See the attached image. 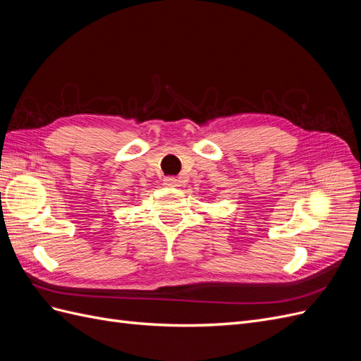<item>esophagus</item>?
<instances>
[{"label": "esophagus", "mask_w": 361, "mask_h": 361, "mask_svg": "<svg viewBox=\"0 0 361 361\" xmlns=\"http://www.w3.org/2000/svg\"><path fill=\"white\" fill-rule=\"evenodd\" d=\"M178 183H179V180L174 176L164 178V185H166V187H178Z\"/></svg>", "instance_id": "1"}]
</instances>
